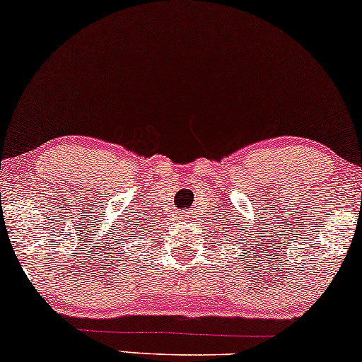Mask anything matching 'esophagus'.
Instances as JSON below:
<instances>
[{"label": "esophagus", "mask_w": 362, "mask_h": 362, "mask_svg": "<svg viewBox=\"0 0 362 362\" xmlns=\"http://www.w3.org/2000/svg\"><path fill=\"white\" fill-rule=\"evenodd\" d=\"M185 217H187V216H185Z\"/></svg>", "instance_id": "esophagus-1"}]
</instances>
